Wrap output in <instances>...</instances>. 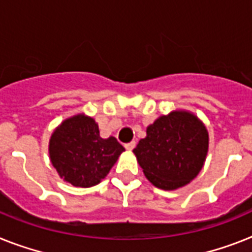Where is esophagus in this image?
<instances>
[{
  "instance_id": "obj_1",
  "label": "esophagus",
  "mask_w": 252,
  "mask_h": 252,
  "mask_svg": "<svg viewBox=\"0 0 252 252\" xmlns=\"http://www.w3.org/2000/svg\"><path fill=\"white\" fill-rule=\"evenodd\" d=\"M124 147H126L128 151H132V150L136 147V142H134V141H132V142H129V143H126V145H124Z\"/></svg>"
}]
</instances>
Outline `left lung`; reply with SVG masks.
<instances>
[{
    "label": "left lung",
    "mask_w": 252,
    "mask_h": 252,
    "mask_svg": "<svg viewBox=\"0 0 252 252\" xmlns=\"http://www.w3.org/2000/svg\"><path fill=\"white\" fill-rule=\"evenodd\" d=\"M209 150V132L197 115L174 110L146 128L133 150L143 174L155 187L174 191L201 172Z\"/></svg>",
    "instance_id": "8db88e82"
}]
</instances>
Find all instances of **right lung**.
Masks as SVG:
<instances>
[{
  "label": "right lung",
  "mask_w": 252,
  "mask_h": 252,
  "mask_svg": "<svg viewBox=\"0 0 252 252\" xmlns=\"http://www.w3.org/2000/svg\"><path fill=\"white\" fill-rule=\"evenodd\" d=\"M126 149L115 137L102 138L96 120L84 113L61 122L48 142L51 164L74 187L98 185Z\"/></svg>",
  "instance_id": "right-lung-1"
}]
</instances>
